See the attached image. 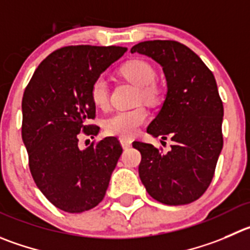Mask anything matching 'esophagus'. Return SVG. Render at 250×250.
I'll use <instances>...</instances> for the list:
<instances>
[{
  "mask_svg": "<svg viewBox=\"0 0 250 250\" xmlns=\"http://www.w3.org/2000/svg\"><path fill=\"white\" fill-rule=\"evenodd\" d=\"M120 144L124 148H129L132 144V140L129 137H120Z\"/></svg>",
  "mask_w": 250,
  "mask_h": 250,
  "instance_id": "esophagus-1",
  "label": "esophagus"
}]
</instances>
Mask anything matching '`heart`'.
Masks as SVG:
<instances>
[{"label":"heart","mask_w":250,"mask_h":250,"mask_svg":"<svg viewBox=\"0 0 250 250\" xmlns=\"http://www.w3.org/2000/svg\"><path fill=\"white\" fill-rule=\"evenodd\" d=\"M120 75L134 84L139 85V101L147 103H157L161 99L162 92L154 81L157 78L156 68L148 61L135 59L127 61L120 67ZM91 98L98 108L105 109L109 105V89L108 81L103 76H98L91 83ZM148 119V110L145 106L140 105L134 109L119 110L111 114L104 121V130L106 134L113 136L131 137L139 131L140 126L144 125Z\"/></svg>","instance_id":"1"}]
</instances>
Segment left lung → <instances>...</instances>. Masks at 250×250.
<instances>
[{"mask_svg": "<svg viewBox=\"0 0 250 250\" xmlns=\"http://www.w3.org/2000/svg\"><path fill=\"white\" fill-rule=\"evenodd\" d=\"M131 52L149 56L163 67L167 97L147 132L173 141L167 153L151 144L132 142L141 153L140 179L159 203L190 204L210 187L223 147V104L215 76L192 50L175 40L142 42Z\"/></svg>", "mask_w": 250, "mask_h": 250, "instance_id": "8db88e82", "label": "left lung"}]
</instances>
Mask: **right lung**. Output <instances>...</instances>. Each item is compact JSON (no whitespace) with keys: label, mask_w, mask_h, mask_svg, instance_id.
Listing matches in <instances>:
<instances>
[{"label":"right lung","mask_w":250,"mask_h":250,"mask_svg":"<svg viewBox=\"0 0 250 250\" xmlns=\"http://www.w3.org/2000/svg\"><path fill=\"white\" fill-rule=\"evenodd\" d=\"M123 46L70 45L42 61L22 99V139L35 184L54 206L70 213L96 208L105 195L123 147L105 137L80 149L78 139L99 126L91 83L126 51Z\"/></svg>","instance_id":"right-lung-1"}]
</instances>
